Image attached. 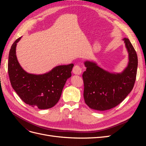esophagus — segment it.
I'll return each mask as SVG.
<instances>
[{
    "label": "esophagus",
    "instance_id": "1",
    "mask_svg": "<svg viewBox=\"0 0 146 146\" xmlns=\"http://www.w3.org/2000/svg\"><path fill=\"white\" fill-rule=\"evenodd\" d=\"M72 72L76 75H80L82 72V70L80 66H79L78 65H76L72 69Z\"/></svg>",
    "mask_w": 146,
    "mask_h": 146
}]
</instances>
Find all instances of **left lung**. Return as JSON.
I'll return each mask as SVG.
<instances>
[{"label": "left lung", "instance_id": "left-lung-1", "mask_svg": "<svg viewBox=\"0 0 146 146\" xmlns=\"http://www.w3.org/2000/svg\"><path fill=\"white\" fill-rule=\"evenodd\" d=\"M129 54V62L121 72H110L100 68L96 62H84L86 70L82 77L84 82L83 97L90 108L105 111L119 105L125 99L134 86L136 80L138 56L128 38H123Z\"/></svg>", "mask_w": 146, "mask_h": 146}]
</instances>
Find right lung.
Returning a JSON list of instances; mask_svg holds the SVG:
<instances>
[{
  "instance_id": "add662e5",
  "label": "right lung",
  "mask_w": 146,
  "mask_h": 146,
  "mask_svg": "<svg viewBox=\"0 0 146 146\" xmlns=\"http://www.w3.org/2000/svg\"><path fill=\"white\" fill-rule=\"evenodd\" d=\"M21 39L13 44L8 56V70L11 85L25 104L41 110L50 108L58 102L66 81L71 77L74 64L57 66L42 74L26 72L16 56L17 43Z\"/></svg>"
}]
</instances>
